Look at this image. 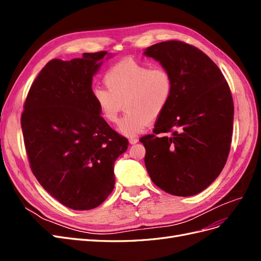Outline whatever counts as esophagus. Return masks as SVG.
<instances>
[{
    "instance_id": "esophagus-1",
    "label": "esophagus",
    "mask_w": 261,
    "mask_h": 261,
    "mask_svg": "<svg viewBox=\"0 0 261 261\" xmlns=\"http://www.w3.org/2000/svg\"><path fill=\"white\" fill-rule=\"evenodd\" d=\"M137 143H138V139H137V138H134V137L129 138V144H130V145H135V144H137Z\"/></svg>"
}]
</instances>
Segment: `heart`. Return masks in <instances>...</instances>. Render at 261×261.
<instances>
[{
    "mask_svg": "<svg viewBox=\"0 0 261 261\" xmlns=\"http://www.w3.org/2000/svg\"><path fill=\"white\" fill-rule=\"evenodd\" d=\"M106 87H94L92 98L101 117L116 124L123 109L127 110L120 125L124 135L132 137L146 129L170 103L174 82L163 66H151L134 60L113 65L105 74Z\"/></svg>",
    "mask_w": 261,
    "mask_h": 261,
    "instance_id": "b5f03b06",
    "label": "heart"
}]
</instances>
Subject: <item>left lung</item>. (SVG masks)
Masks as SVG:
<instances>
[{
    "mask_svg": "<svg viewBox=\"0 0 261 261\" xmlns=\"http://www.w3.org/2000/svg\"><path fill=\"white\" fill-rule=\"evenodd\" d=\"M171 73L174 90L153 133L139 139L153 183L174 196H193L215 180L230 153L234 105L227 82L208 55L179 40L145 51Z\"/></svg>",
    "mask_w": 261,
    "mask_h": 261,
    "instance_id": "obj_1",
    "label": "left lung"
}]
</instances>
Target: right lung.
Returning <instances> with one entry per match:
<instances>
[{
    "instance_id": "right-lung-1",
    "label": "right lung",
    "mask_w": 261,
    "mask_h": 261,
    "mask_svg": "<svg viewBox=\"0 0 261 261\" xmlns=\"http://www.w3.org/2000/svg\"><path fill=\"white\" fill-rule=\"evenodd\" d=\"M107 51L53 59L31 85L20 124L30 169L53 198L90 210L112 193L114 161L127 138L110 127L92 98V77Z\"/></svg>"
}]
</instances>
